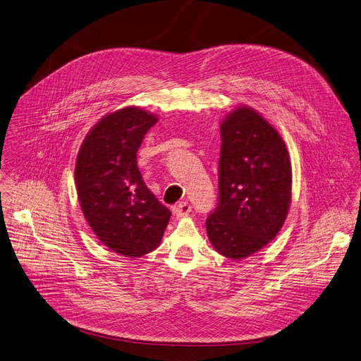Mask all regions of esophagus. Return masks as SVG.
Returning <instances> with one entry per match:
<instances>
[{
	"label": "esophagus",
	"mask_w": 361,
	"mask_h": 361,
	"mask_svg": "<svg viewBox=\"0 0 361 361\" xmlns=\"http://www.w3.org/2000/svg\"><path fill=\"white\" fill-rule=\"evenodd\" d=\"M190 210H192V206L188 202H179L178 204L173 206V214H176V216H185Z\"/></svg>",
	"instance_id": "obj_1"
}]
</instances>
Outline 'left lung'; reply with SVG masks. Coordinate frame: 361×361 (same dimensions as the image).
Returning a JSON list of instances; mask_svg holds the SVG:
<instances>
[{
	"label": "left lung",
	"mask_w": 361,
	"mask_h": 361,
	"mask_svg": "<svg viewBox=\"0 0 361 361\" xmlns=\"http://www.w3.org/2000/svg\"><path fill=\"white\" fill-rule=\"evenodd\" d=\"M220 134L219 202L206 230L217 252L241 259L265 247L283 226L292 169L282 137L250 107L230 113Z\"/></svg>",
	"instance_id": "1"
}]
</instances>
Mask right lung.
Wrapping results in <instances>:
<instances>
[{
	"label": "right lung",
	"mask_w": 361,
	"mask_h": 361,
	"mask_svg": "<svg viewBox=\"0 0 361 361\" xmlns=\"http://www.w3.org/2000/svg\"><path fill=\"white\" fill-rule=\"evenodd\" d=\"M157 121L138 107L107 114L86 135L76 159V190L89 226L106 247L130 258L158 247L172 214L137 165V151Z\"/></svg>",
	"instance_id": "1"
}]
</instances>
